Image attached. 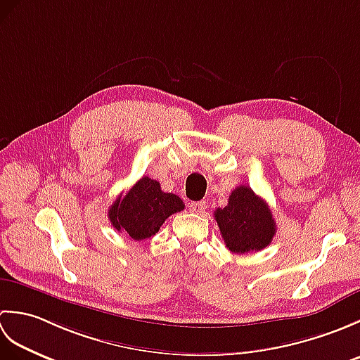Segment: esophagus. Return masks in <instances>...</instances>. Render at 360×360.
Returning <instances> with one entry per match:
<instances>
[{
	"mask_svg": "<svg viewBox=\"0 0 360 360\" xmlns=\"http://www.w3.org/2000/svg\"><path fill=\"white\" fill-rule=\"evenodd\" d=\"M188 207H190V210H192L193 213H202L205 210V207H207V205H205L204 201H196V202H190Z\"/></svg>",
	"mask_w": 360,
	"mask_h": 360,
	"instance_id": "esophagus-1",
	"label": "esophagus"
}]
</instances>
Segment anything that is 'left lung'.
<instances>
[{"label":"left lung","mask_w":360,"mask_h":360,"mask_svg":"<svg viewBox=\"0 0 360 360\" xmlns=\"http://www.w3.org/2000/svg\"><path fill=\"white\" fill-rule=\"evenodd\" d=\"M213 215L226 248L233 254L262 250L277 233L269 205L248 186L236 187L226 207L217 209Z\"/></svg>","instance_id":"obj_1"}]
</instances>
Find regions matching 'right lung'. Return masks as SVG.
I'll list each match as a JSON object with an SVG mask.
<instances>
[{
	"mask_svg": "<svg viewBox=\"0 0 360 360\" xmlns=\"http://www.w3.org/2000/svg\"><path fill=\"white\" fill-rule=\"evenodd\" d=\"M181 210L184 202L179 196L162 192L158 181L143 176L125 196L114 201L108 217L116 231L141 241L156 235L164 221Z\"/></svg>",
	"mask_w": 360,
	"mask_h": 360,
	"instance_id": "obj_1",
	"label": "right lung"
}]
</instances>
